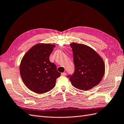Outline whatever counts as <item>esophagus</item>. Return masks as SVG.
Returning a JSON list of instances; mask_svg holds the SVG:
<instances>
[{"mask_svg":"<svg viewBox=\"0 0 124 124\" xmlns=\"http://www.w3.org/2000/svg\"><path fill=\"white\" fill-rule=\"evenodd\" d=\"M61 76H66V73L65 72H63L61 73Z\"/></svg>","mask_w":124,"mask_h":124,"instance_id":"esophagus-1","label":"esophagus"}]
</instances>
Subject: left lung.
I'll list each match as a JSON object with an SVG mask.
<instances>
[{
  "label": "left lung",
  "instance_id": "1",
  "mask_svg": "<svg viewBox=\"0 0 124 124\" xmlns=\"http://www.w3.org/2000/svg\"><path fill=\"white\" fill-rule=\"evenodd\" d=\"M73 52L75 71L68 76L71 84L82 90H88L101 81L105 71L103 60L93 49L78 43L70 44Z\"/></svg>",
  "mask_w": 124,
  "mask_h": 124
}]
</instances>
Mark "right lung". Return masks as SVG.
<instances>
[{
  "mask_svg": "<svg viewBox=\"0 0 124 124\" xmlns=\"http://www.w3.org/2000/svg\"><path fill=\"white\" fill-rule=\"evenodd\" d=\"M55 45L39 43L31 47L22 59L19 71L26 87L34 93L42 94L51 90L61 76L56 66L49 57Z\"/></svg>",
  "mask_w": 124,
  "mask_h": 124,
  "instance_id": "right-lung-1",
  "label": "right lung"
}]
</instances>
